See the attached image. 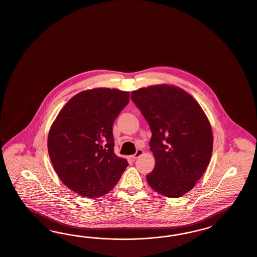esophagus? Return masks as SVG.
Here are the masks:
<instances>
[{
    "mask_svg": "<svg viewBox=\"0 0 257 257\" xmlns=\"http://www.w3.org/2000/svg\"><path fill=\"white\" fill-rule=\"evenodd\" d=\"M144 150L139 149V150L136 152V154H134L131 156V159H132V160H137V159H138V158H140L142 155H144Z\"/></svg>",
    "mask_w": 257,
    "mask_h": 257,
    "instance_id": "obj_1",
    "label": "esophagus"
}]
</instances>
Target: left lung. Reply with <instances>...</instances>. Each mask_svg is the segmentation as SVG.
I'll use <instances>...</instances> for the list:
<instances>
[{"label": "left lung", "instance_id": "left-lung-1", "mask_svg": "<svg viewBox=\"0 0 257 257\" xmlns=\"http://www.w3.org/2000/svg\"><path fill=\"white\" fill-rule=\"evenodd\" d=\"M131 94L152 132L149 145L156 165L146 175L148 185L168 198L185 195L211 158L213 134L207 116L191 94L174 85H153Z\"/></svg>", "mask_w": 257, "mask_h": 257}]
</instances>
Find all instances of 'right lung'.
Masks as SVG:
<instances>
[{
	"label": "right lung",
	"instance_id": "obj_1",
	"mask_svg": "<svg viewBox=\"0 0 257 257\" xmlns=\"http://www.w3.org/2000/svg\"><path fill=\"white\" fill-rule=\"evenodd\" d=\"M129 92L94 88L65 104L51 126L48 151L63 184L87 198L107 194L128 166L113 152V124Z\"/></svg>",
	"mask_w": 257,
	"mask_h": 257
}]
</instances>
